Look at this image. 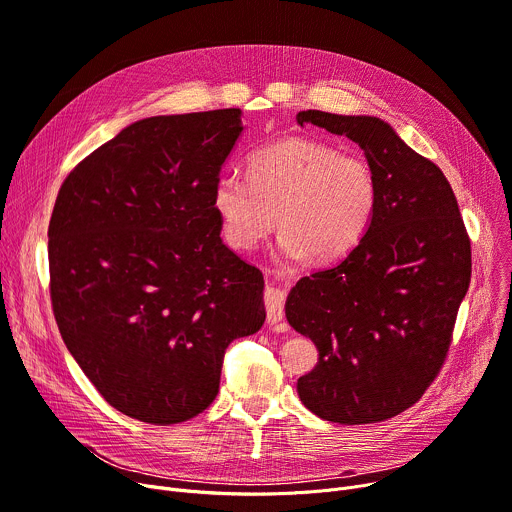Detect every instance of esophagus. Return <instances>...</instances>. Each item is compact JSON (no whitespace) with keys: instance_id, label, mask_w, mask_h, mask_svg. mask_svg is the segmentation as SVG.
<instances>
[{"instance_id":"esophagus-1","label":"esophagus","mask_w":512,"mask_h":512,"mask_svg":"<svg viewBox=\"0 0 512 512\" xmlns=\"http://www.w3.org/2000/svg\"><path fill=\"white\" fill-rule=\"evenodd\" d=\"M263 305H265V315H267V324L276 326L284 319V294L282 290L267 286L263 292Z\"/></svg>"}]
</instances>
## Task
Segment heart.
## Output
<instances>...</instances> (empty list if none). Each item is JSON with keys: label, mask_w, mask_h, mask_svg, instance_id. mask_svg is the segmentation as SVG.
I'll use <instances>...</instances> for the list:
<instances>
[{"label": "heart", "mask_w": 512, "mask_h": 512, "mask_svg": "<svg viewBox=\"0 0 512 512\" xmlns=\"http://www.w3.org/2000/svg\"><path fill=\"white\" fill-rule=\"evenodd\" d=\"M247 176L222 174L213 186L222 234L238 251L255 249L280 224L284 257L338 261L361 245L380 207L367 157L317 139L290 137L257 149Z\"/></svg>", "instance_id": "heart-1"}]
</instances>
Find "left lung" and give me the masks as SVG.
Masks as SVG:
<instances>
[{"label": "left lung", "instance_id": "8db88e82", "mask_svg": "<svg viewBox=\"0 0 512 512\" xmlns=\"http://www.w3.org/2000/svg\"><path fill=\"white\" fill-rule=\"evenodd\" d=\"M297 122L355 141L380 184L361 245L288 294V324L319 351L299 398L326 421L378 423L438 378L471 282V240L442 170L386 122L319 110Z\"/></svg>", "mask_w": 512, "mask_h": 512}]
</instances>
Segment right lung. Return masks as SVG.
<instances>
[{
  "instance_id": "obj_1",
  "label": "right lung",
  "mask_w": 512,
  "mask_h": 512,
  "mask_svg": "<svg viewBox=\"0 0 512 512\" xmlns=\"http://www.w3.org/2000/svg\"><path fill=\"white\" fill-rule=\"evenodd\" d=\"M240 110L139 120L66 176L49 297L68 351L120 413L182 423L218 396L232 340L265 321L263 276L220 238L213 186Z\"/></svg>"
}]
</instances>
